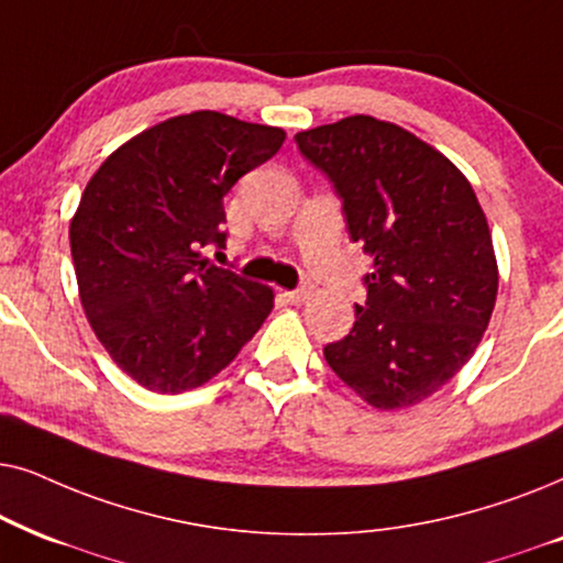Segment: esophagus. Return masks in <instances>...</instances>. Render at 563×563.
Returning <instances> with one entry per match:
<instances>
[{
  "instance_id": "esophagus-1",
  "label": "esophagus",
  "mask_w": 563,
  "mask_h": 563,
  "mask_svg": "<svg viewBox=\"0 0 563 563\" xmlns=\"http://www.w3.org/2000/svg\"><path fill=\"white\" fill-rule=\"evenodd\" d=\"M283 296H286L288 303H303L306 298L311 296V288L303 286V288H296V290H286V294H283Z\"/></svg>"
}]
</instances>
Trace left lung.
I'll return each instance as SVG.
<instances>
[{
	"instance_id": "obj_1",
	"label": "left lung",
	"mask_w": 563,
	"mask_h": 563,
	"mask_svg": "<svg viewBox=\"0 0 563 563\" xmlns=\"http://www.w3.org/2000/svg\"><path fill=\"white\" fill-rule=\"evenodd\" d=\"M342 198L352 242L371 254L368 298L324 347L336 376L376 409H404L445 386L489 327L499 273L474 187L396 123L350 115L296 133Z\"/></svg>"
}]
</instances>
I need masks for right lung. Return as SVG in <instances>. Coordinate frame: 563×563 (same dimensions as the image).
<instances>
[{
  "mask_svg": "<svg viewBox=\"0 0 563 563\" xmlns=\"http://www.w3.org/2000/svg\"><path fill=\"white\" fill-rule=\"evenodd\" d=\"M286 131L198 110L156 123L100 164L69 239L79 298L112 363L148 391L203 386L273 311V288L213 265L223 195Z\"/></svg>",
  "mask_w": 563,
  "mask_h": 563,
  "instance_id": "add662e5",
  "label": "right lung"
}]
</instances>
